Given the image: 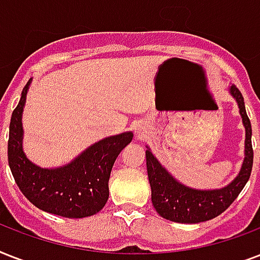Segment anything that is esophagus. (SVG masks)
I'll use <instances>...</instances> for the list:
<instances>
[{
    "label": "esophagus",
    "instance_id": "34e87169",
    "mask_svg": "<svg viewBox=\"0 0 260 260\" xmlns=\"http://www.w3.org/2000/svg\"><path fill=\"white\" fill-rule=\"evenodd\" d=\"M135 132H136L139 136H142V135L144 134V128H143V124H136V126H135Z\"/></svg>",
    "mask_w": 260,
    "mask_h": 260
}]
</instances>
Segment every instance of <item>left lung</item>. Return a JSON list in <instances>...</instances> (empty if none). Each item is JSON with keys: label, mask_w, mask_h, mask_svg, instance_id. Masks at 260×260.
<instances>
[{"label": "left lung", "mask_w": 260, "mask_h": 260, "mask_svg": "<svg viewBox=\"0 0 260 260\" xmlns=\"http://www.w3.org/2000/svg\"><path fill=\"white\" fill-rule=\"evenodd\" d=\"M230 93L238 102L243 125L246 128L244 160L238 177L230 185L214 190L191 189L182 185L158 162V159L155 158L150 148L147 147V173L151 185V200L155 210L163 218L182 224H197L212 220L228 209V206L238 198L243 187L250 179L254 162V151L251 143V122L247 116L242 93L235 85L230 87Z\"/></svg>", "instance_id": "left-lung-1"}]
</instances>
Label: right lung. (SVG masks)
<instances>
[{
    "label": "right lung",
    "instance_id": "1",
    "mask_svg": "<svg viewBox=\"0 0 260 260\" xmlns=\"http://www.w3.org/2000/svg\"><path fill=\"white\" fill-rule=\"evenodd\" d=\"M30 81L12 113L8 140V160L21 193L39 209L67 218H82L98 213L109 198L110 171L134 134L124 132L90 146L66 166L42 169L22 151V110Z\"/></svg>",
    "mask_w": 260,
    "mask_h": 260
}]
</instances>
